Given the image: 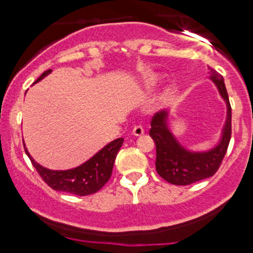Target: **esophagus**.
I'll list each match as a JSON object with an SVG mask.
<instances>
[{
	"label": "esophagus",
	"mask_w": 253,
	"mask_h": 253,
	"mask_svg": "<svg viewBox=\"0 0 253 253\" xmlns=\"http://www.w3.org/2000/svg\"><path fill=\"white\" fill-rule=\"evenodd\" d=\"M132 133H133V136L139 137L144 133V129H143L142 126H134L133 129H132Z\"/></svg>",
	"instance_id": "esophagus-1"
}]
</instances>
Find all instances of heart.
I'll use <instances>...</instances> for the list:
<instances>
[{
	"instance_id": "obj_1",
	"label": "heart",
	"mask_w": 253,
	"mask_h": 253,
	"mask_svg": "<svg viewBox=\"0 0 253 253\" xmlns=\"http://www.w3.org/2000/svg\"><path fill=\"white\" fill-rule=\"evenodd\" d=\"M158 81H159V79L155 77V76H148V77L143 79V88H144L145 90H150V89H153L157 85Z\"/></svg>"
}]
</instances>
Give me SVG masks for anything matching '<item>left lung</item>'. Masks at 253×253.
<instances>
[{
  "label": "left lung",
  "mask_w": 253,
  "mask_h": 253,
  "mask_svg": "<svg viewBox=\"0 0 253 253\" xmlns=\"http://www.w3.org/2000/svg\"><path fill=\"white\" fill-rule=\"evenodd\" d=\"M211 82L215 84L221 99L226 104V120L220 138L211 149L191 150L183 147L169 127L170 109L162 110L153 116L149 134L157 148L155 169L157 172L172 185H191L211 177L220 167L231 138V106L229 103L224 78L211 70Z\"/></svg>",
  "instance_id": "obj_1"
}]
</instances>
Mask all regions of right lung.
Returning <instances> with one entry per match:
<instances>
[{"label":"right lung","mask_w":253,"mask_h":253,"mask_svg":"<svg viewBox=\"0 0 253 253\" xmlns=\"http://www.w3.org/2000/svg\"><path fill=\"white\" fill-rule=\"evenodd\" d=\"M51 72H52L51 70L45 71L38 78V81H35V83L44 79ZM122 143H124V138H117L108 143L105 147L101 148L83 164L68 170H51L42 167L39 163L33 159L30 153L25 148V144L24 149L37 171L52 190L77 196H86L98 192L108 182L111 176L112 168H114L115 158Z\"/></svg>","instance_id":"1"}]
</instances>
